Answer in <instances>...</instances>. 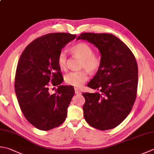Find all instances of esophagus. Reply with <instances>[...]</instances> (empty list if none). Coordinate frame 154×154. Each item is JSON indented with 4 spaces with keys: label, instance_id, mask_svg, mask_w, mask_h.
<instances>
[{
    "label": "esophagus",
    "instance_id": "obj_1",
    "mask_svg": "<svg viewBox=\"0 0 154 154\" xmlns=\"http://www.w3.org/2000/svg\"><path fill=\"white\" fill-rule=\"evenodd\" d=\"M75 94H77V95H79V94H81V93L79 90L78 89H77V88L75 89Z\"/></svg>",
    "mask_w": 154,
    "mask_h": 154
}]
</instances>
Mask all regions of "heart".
Listing matches in <instances>:
<instances>
[{
	"label": "heart",
	"mask_w": 154,
	"mask_h": 154,
	"mask_svg": "<svg viewBox=\"0 0 154 154\" xmlns=\"http://www.w3.org/2000/svg\"><path fill=\"white\" fill-rule=\"evenodd\" d=\"M71 50L75 56L81 59L80 64L81 69H85L89 73H93L100 68L101 57L93 54V48L89 45L85 43H77L72 47ZM57 64L61 70L65 71L67 69V55L65 51H61L59 53L57 57ZM86 71L82 70L71 72L65 76V82L68 85L79 88L88 79V73Z\"/></svg>",
	"instance_id": "1"
}]
</instances>
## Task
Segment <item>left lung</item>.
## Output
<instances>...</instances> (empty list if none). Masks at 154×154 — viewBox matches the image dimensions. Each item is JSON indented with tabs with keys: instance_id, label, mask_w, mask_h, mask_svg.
<instances>
[{
	"instance_id": "left-lung-1",
	"label": "left lung",
	"mask_w": 154,
	"mask_h": 154,
	"mask_svg": "<svg viewBox=\"0 0 154 154\" xmlns=\"http://www.w3.org/2000/svg\"><path fill=\"white\" fill-rule=\"evenodd\" d=\"M79 39L94 45L101 59L100 68L87 84L97 91L83 93L84 117L96 129H113L128 117L136 99V60L127 45L113 35L84 32L77 38Z\"/></svg>"
}]
</instances>
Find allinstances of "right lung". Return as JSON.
<instances>
[{"label": "right lung", "instance_id": "right-lung-1", "mask_svg": "<svg viewBox=\"0 0 154 154\" xmlns=\"http://www.w3.org/2000/svg\"><path fill=\"white\" fill-rule=\"evenodd\" d=\"M76 37L65 32L51 33L30 43L20 57L14 89L21 111L28 122L47 131L64 122L75 94L74 87L60 85L63 81L57 57L63 47ZM49 82L58 87L51 94Z\"/></svg>", "mask_w": 154, "mask_h": 154}]
</instances>
